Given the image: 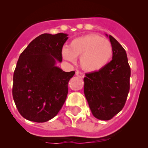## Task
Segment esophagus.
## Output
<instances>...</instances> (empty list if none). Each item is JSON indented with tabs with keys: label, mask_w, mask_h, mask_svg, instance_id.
<instances>
[{
	"label": "esophagus",
	"mask_w": 148,
	"mask_h": 148,
	"mask_svg": "<svg viewBox=\"0 0 148 148\" xmlns=\"http://www.w3.org/2000/svg\"><path fill=\"white\" fill-rule=\"evenodd\" d=\"M76 75L79 77H81V78H83V77H84V74L83 73L80 72V71H77V72H76Z\"/></svg>",
	"instance_id": "34e87169"
}]
</instances>
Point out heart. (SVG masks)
I'll use <instances>...</instances> for the list:
<instances>
[{"mask_svg": "<svg viewBox=\"0 0 148 148\" xmlns=\"http://www.w3.org/2000/svg\"><path fill=\"white\" fill-rule=\"evenodd\" d=\"M65 60L74 62L80 56V64L84 70L95 72L101 70L108 64L112 56L111 43L96 34L78 37L70 42L68 48L62 49Z\"/></svg>", "mask_w": 148, "mask_h": 148, "instance_id": "1", "label": "heart"}]
</instances>
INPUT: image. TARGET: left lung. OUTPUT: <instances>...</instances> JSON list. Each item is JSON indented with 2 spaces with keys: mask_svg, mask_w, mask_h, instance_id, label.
Returning <instances> with one entry per match:
<instances>
[{
  "mask_svg": "<svg viewBox=\"0 0 148 148\" xmlns=\"http://www.w3.org/2000/svg\"><path fill=\"white\" fill-rule=\"evenodd\" d=\"M109 38L112 60L99 71L86 74L84 78V92L89 108L101 120H111L120 112L130 91L131 71L126 51L114 37L110 35Z\"/></svg>",
  "mask_w": 148,
  "mask_h": 148,
  "instance_id": "8db88e82",
  "label": "left lung"
}]
</instances>
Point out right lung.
Returning a JSON list of instances; mask_svg holds the SVG:
<instances>
[{"instance_id": "1", "label": "right lung", "mask_w": 148, "mask_h": 148, "mask_svg": "<svg viewBox=\"0 0 148 148\" xmlns=\"http://www.w3.org/2000/svg\"><path fill=\"white\" fill-rule=\"evenodd\" d=\"M67 34H44L33 40L21 53L13 73V97L19 113L26 120L47 122L62 109L68 83L75 71L56 66L62 61Z\"/></svg>"}]
</instances>
